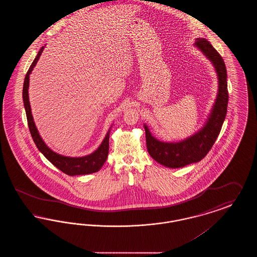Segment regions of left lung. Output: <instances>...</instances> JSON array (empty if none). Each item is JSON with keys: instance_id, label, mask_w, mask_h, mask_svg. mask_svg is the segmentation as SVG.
Instances as JSON below:
<instances>
[{"instance_id": "8db88e82", "label": "left lung", "mask_w": 257, "mask_h": 257, "mask_svg": "<svg viewBox=\"0 0 257 257\" xmlns=\"http://www.w3.org/2000/svg\"><path fill=\"white\" fill-rule=\"evenodd\" d=\"M194 46L212 63L219 84L217 97L204 125L195 134L182 141L171 143L156 139L151 134L147 124H144L149 155L161 165L171 169H179L197 163L207 155L220 134L227 111V74L224 61L205 38H197Z\"/></svg>"}]
</instances>
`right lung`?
I'll list each match as a JSON object with an SVG mask.
<instances>
[{"label": "right lung", "instance_id": "add662e5", "mask_svg": "<svg viewBox=\"0 0 257 257\" xmlns=\"http://www.w3.org/2000/svg\"><path fill=\"white\" fill-rule=\"evenodd\" d=\"M44 50V46L41 47L39 52L37 53L35 61H33L32 65L30 66L28 72L25 77L24 85H23V102H24L25 110L27 114V120L29 129L32 135V138L36 144L38 150L45 156V158L50 161L56 168L60 171L64 172L67 175L74 176V175H85L90 174L93 172H97L101 170L103 165L105 164L106 160L108 158L109 153V138H110V128L107 134L105 136L104 140L102 141L101 145L98 147L95 151L92 153L82 156V157H70L64 156L53 151L42 140L41 136L37 130L36 123L34 121V117L32 114L31 104L29 100V85H30V75L34 70L35 66L37 65V61L39 60L42 52Z\"/></svg>", "mask_w": 257, "mask_h": 257}]
</instances>
